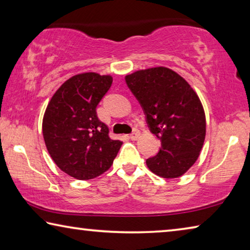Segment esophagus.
<instances>
[{"label":"esophagus","instance_id":"esophagus-1","mask_svg":"<svg viewBox=\"0 0 250 250\" xmlns=\"http://www.w3.org/2000/svg\"><path fill=\"white\" fill-rule=\"evenodd\" d=\"M139 135H140V132H139L138 130H134L133 132L129 135V138L131 139V140H138Z\"/></svg>","mask_w":250,"mask_h":250}]
</instances>
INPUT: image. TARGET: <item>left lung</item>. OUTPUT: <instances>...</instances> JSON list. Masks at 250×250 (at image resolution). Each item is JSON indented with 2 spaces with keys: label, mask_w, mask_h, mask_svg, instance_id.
I'll use <instances>...</instances> for the list:
<instances>
[{
  "label": "left lung",
  "mask_w": 250,
  "mask_h": 250,
  "mask_svg": "<svg viewBox=\"0 0 250 250\" xmlns=\"http://www.w3.org/2000/svg\"><path fill=\"white\" fill-rule=\"evenodd\" d=\"M125 83L161 141L147 167L164 179L182 176L196 162L205 140V112L197 94L182 76L162 66L126 75Z\"/></svg>",
  "instance_id": "1"
}]
</instances>
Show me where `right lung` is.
I'll list each match as a JSON object with an SVG mask.
<instances>
[{"label":"right lung","instance_id":"right-lung-1","mask_svg":"<svg viewBox=\"0 0 250 250\" xmlns=\"http://www.w3.org/2000/svg\"><path fill=\"white\" fill-rule=\"evenodd\" d=\"M111 83L110 75H75L58 88L45 110L43 135L50 158L77 180L108 171L122 145L110 139L107 125L96 111Z\"/></svg>","mask_w":250,"mask_h":250}]
</instances>
